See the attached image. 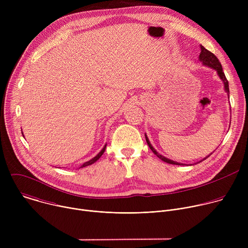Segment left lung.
Returning <instances> with one entry per match:
<instances>
[{
  "instance_id": "8db88e82",
  "label": "left lung",
  "mask_w": 248,
  "mask_h": 248,
  "mask_svg": "<svg viewBox=\"0 0 248 248\" xmlns=\"http://www.w3.org/2000/svg\"><path fill=\"white\" fill-rule=\"evenodd\" d=\"M200 49H201V52H200V55H199V61H200L204 65L209 66V67H211V68H213V69L216 70L218 76H219V78L222 79V81H223V83H224V87H225L226 92L228 93V95H229V97H230L229 81H228V79H227V78H226V76H225V74H224V72H223L222 64H221V62H219L218 58H217L213 53H211L210 51H208L207 49H205L202 45H200ZM145 138H146V142H147L148 146L150 147V149L152 150V152H153L159 159H161L162 161H164V162H166V163H168V164H171V165H186V164L174 162V161H172V160H170V159H168V158L162 156V155H161L160 153H158V152L154 149V147L151 145L150 141H149V139H148V137H147L146 134H145ZM211 154H212V153H211ZM211 154H210V155H211ZM210 155H208L207 157H205L203 160L207 159ZM203 160H201L200 162H202ZM200 162H199V163H200Z\"/></svg>"
}]
</instances>
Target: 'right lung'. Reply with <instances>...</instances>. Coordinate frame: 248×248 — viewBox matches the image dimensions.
Here are the masks:
<instances>
[{"instance_id":"obj_1","label":"right lung","mask_w":248,"mask_h":248,"mask_svg":"<svg viewBox=\"0 0 248 248\" xmlns=\"http://www.w3.org/2000/svg\"><path fill=\"white\" fill-rule=\"evenodd\" d=\"M106 145H107V144H106ZM106 145L103 147V149H102V150H101V151H100V152H99V153H98L94 158H92V159H91L90 161H88V162H85L83 165H81V166H80V168H83V167H86V166H89V165H92L93 163H95V162H96V161H97V160H98V159L103 155V153L105 152Z\"/></svg>"}]
</instances>
